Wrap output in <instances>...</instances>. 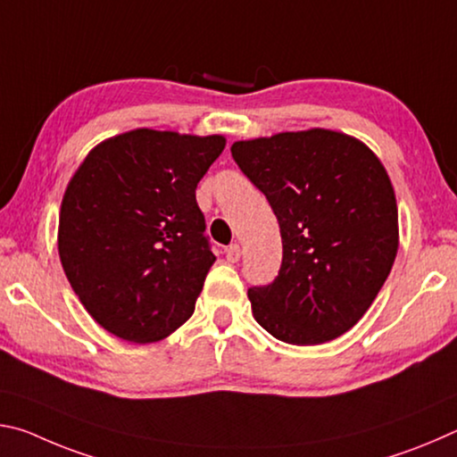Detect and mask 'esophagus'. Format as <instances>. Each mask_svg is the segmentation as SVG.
I'll list each match as a JSON object with an SVG mask.
<instances>
[{
    "instance_id": "1",
    "label": "esophagus",
    "mask_w": 457,
    "mask_h": 457,
    "mask_svg": "<svg viewBox=\"0 0 457 457\" xmlns=\"http://www.w3.org/2000/svg\"><path fill=\"white\" fill-rule=\"evenodd\" d=\"M239 256H242V247H239L237 244H231L228 250H226L228 262H231V264H236V262L239 260Z\"/></svg>"
}]
</instances>
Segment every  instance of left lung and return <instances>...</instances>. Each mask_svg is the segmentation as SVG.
<instances>
[{
  "label": "left lung",
  "instance_id": "obj_1",
  "mask_svg": "<svg viewBox=\"0 0 457 457\" xmlns=\"http://www.w3.org/2000/svg\"><path fill=\"white\" fill-rule=\"evenodd\" d=\"M231 157L266 195L282 236L274 282L247 290L253 319L298 346L345 335L397 256V201L381 161L327 129L237 141Z\"/></svg>",
  "mask_w": 457,
  "mask_h": 457
}]
</instances>
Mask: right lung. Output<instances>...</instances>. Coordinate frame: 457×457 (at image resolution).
<instances>
[{
	"mask_svg": "<svg viewBox=\"0 0 457 457\" xmlns=\"http://www.w3.org/2000/svg\"><path fill=\"white\" fill-rule=\"evenodd\" d=\"M226 138L137 129L88 153L60 207L68 282L129 343L171 335L195 311L215 256L195 189Z\"/></svg>",
	"mask_w": 457,
	"mask_h": 457,
	"instance_id": "add662e5",
	"label": "right lung"
}]
</instances>
